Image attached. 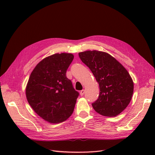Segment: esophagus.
Masks as SVG:
<instances>
[{
	"instance_id": "34e87169",
	"label": "esophagus",
	"mask_w": 155,
	"mask_h": 155,
	"mask_svg": "<svg viewBox=\"0 0 155 155\" xmlns=\"http://www.w3.org/2000/svg\"><path fill=\"white\" fill-rule=\"evenodd\" d=\"M84 94H85V90H82L80 91V95L82 96L84 95Z\"/></svg>"
}]
</instances>
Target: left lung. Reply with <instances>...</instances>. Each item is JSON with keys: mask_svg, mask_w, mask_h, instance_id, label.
Wrapping results in <instances>:
<instances>
[{"mask_svg": "<svg viewBox=\"0 0 155 155\" xmlns=\"http://www.w3.org/2000/svg\"><path fill=\"white\" fill-rule=\"evenodd\" d=\"M79 56L99 84L100 95L92 104L94 109L107 117L120 114L129 104L133 94L134 83L127 70L104 51L88 50L79 52Z\"/></svg>", "mask_w": 155, "mask_h": 155, "instance_id": "obj_1", "label": "left lung"}]
</instances>
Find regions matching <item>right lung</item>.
Instances as JSON below:
<instances>
[{
    "label": "right lung",
    "mask_w": 155,
    "mask_h": 155,
    "mask_svg": "<svg viewBox=\"0 0 155 155\" xmlns=\"http://www.w3.org/2000/svg\"><path fill=\"white\" fill-rule=\"evenodd\" d=\"M74 59L72 54H55L36 65L26 88L30 105L42 118L51 124L67 120L72 115L79 92L66 76Z\"/></svg>",
    "instance_id": "add662e5"
}]
</instances>
